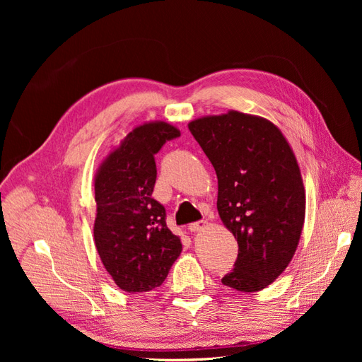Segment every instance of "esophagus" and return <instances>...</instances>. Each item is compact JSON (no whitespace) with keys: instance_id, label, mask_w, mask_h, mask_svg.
<instances>
[{"instance_id":"esophagus-1","label":"esophagus","mask_w":362,"mask_h":362,"mask_svg":"<svg viewBox=\"0 0 362 362\" xmlns=\"http://www.w3.org/2000/svg\"><path fill=\"white\" fill-rule=\"evenodd\" d=\"M206 221H199V222H194V223H190L189 225V229L192 233H199V231H202L204 228H206Z\"/></svg>"}]
</instances>
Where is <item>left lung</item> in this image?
Returning <instances> with one entry per match:
<instances>
[{"instance_id":"8db88e82","label":"left lung","mask_w":362,"mask_h":362,"mask_svg":"<svg viewBox=\"0 0 362 362\" xmlns=\"http://www.w3.org/2000/svg\"><path fill=\"white\" fill-rule=\"evenodd\" d=\"M217 175V211L238 243L235 267L222 284L261 291L287 269L305 222L298 160L269 119L229 110L189 124Z\"/></svg>"}]
</instances>
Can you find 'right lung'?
<instances>
[{
    "label": "right lung",
    "mask_w": 362,
    "mask_h": 362,
    "mask_svg": "<svg viewBox=\"0 0 362 362\" xmlns=\"http://www.w3.org/2000/svg\"><path fill=\"white\" fill-rule=\"evenodd\" d=\"M181 133L164 120L136 127L95 173L96 250L116 286L128 293L160 287L181 254V238L166 226V210L152 198L154 156Z\"/></svg>",
    "instance_id": "1"
}]
</instances>
